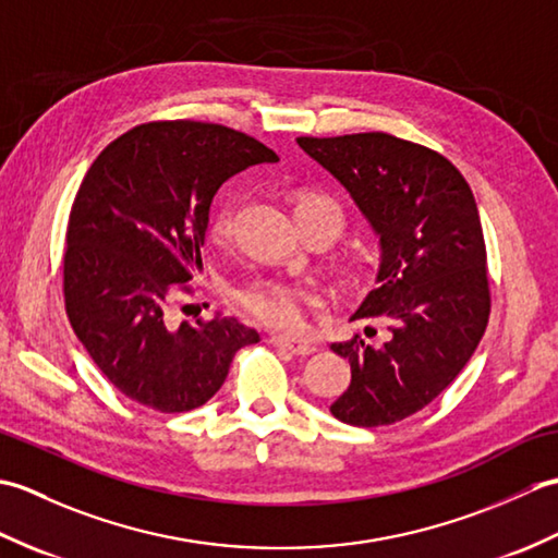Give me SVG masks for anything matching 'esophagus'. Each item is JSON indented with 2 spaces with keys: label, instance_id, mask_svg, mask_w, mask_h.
I'll use <instances>...</instances> for the list:
<instances>
[{
  "label": "esophagus",
  "instance_id": "obj_1",
  "mask_svg": "<svg viewBox=\"0 0 558 558\" xmlns=\"http://www.w3.org/2000/svg\"><path fill=\"white\" fill-rule=\"evenodd\" d=\"M270 342L276 348H282V350H288L292 354H300V357H306V354H312L316 350L312 342L300 340V338H290V336H272Z\"/></svg>",
  "mask_w": 558,
  "mask_h": 558
}]
</instances>
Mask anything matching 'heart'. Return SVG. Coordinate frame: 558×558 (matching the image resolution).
Returning <instances> with one entry per match:
<instances>
[{"label": "heart", "mask_w": 558, "mask_h": 558, "mask_svg": "<svg viewBox=\"0 0 558 558\" xmlns=\"http://www.w3.org/2000/svg\"><path fill=\"white\" fill-rule=\"evenodd\" d=\"M310 216H326L340 225V213L336 208L333 201H328L326 196L318 194H300L294 198V220L310 218ZM232 222V206H220L216 213H213L210 220V234L220 240V236L228 234ZM236 304L242 306L246 314H252L256 322L272 326V328H294L302 324L304 318V306L314 304V294L292 286V282L286 280H276V278H256L246 286L236 288L234 292Z\"/></svg>", "instance_id": "heart-1"}]
</instances>
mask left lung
I'll use <instances>...</instances> for the list:
<instances>
[{
  "mask_svg": "<svg viewBox=\"0 0 558 558\" xmlns=\"http://www.w3.org/2000/svg\"><path fill=\"white\" fill-rule=\"evenodd\" d=\"M378 236L376 288L354 318H381L384 345L352 336L330 350L352 381L330 412L352 426L410 417L453 384L489 322L487 248L475 196L438 153L390 134L300 136Z\"/></svg>",
  "mask_w": 558,
  "mask_h": 558,
  "instance_id": "obj_1",
  "label": "left lung"
}]
</instances>
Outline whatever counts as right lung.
<instances>
[{
  "instance_id": "1",
  "label": "right lung",
  "mask_w": 558,
  "mask_h": 558,
  "mask_svg": "<svg viewBox=\"0 0 558 558\" xmlns=\"http://www.w3.org/2000/svg\"><path fill=\"white\" fill-rule=\"evenodd\" d=\"M278 162L256 138L204 122L141 124L83 177L66 228L71 328L117 390L160 412L201 408L258 333L216 314L165 324L177 288L204 268L210 201L252 165Z\"/></svg>"
}]
</instances>
